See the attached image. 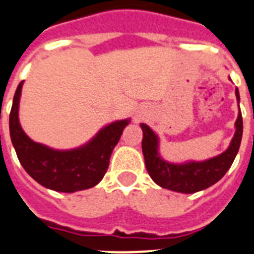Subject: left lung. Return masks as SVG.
<instances>
[{"label": "left lung", "instance_id": "1", "mask_svg": "<svg viewBox=\"0 0 254 254\" xmlns=\"http://www.w3.org/2000/svg\"><path fill=\"white\" fill-rule=\"evenodd\" d=\"M235 94L236 99L239 101L238 88ZM235 135H234L230 146L218 157H214L205 162L172 164L167 163L159 157L157 135L151 131L150 127L141 123L142 133H144L142 153H144L145 166L149 175L154 183L164 189L173 190V191L191 194V192L207 189L224 177L238 154L243 136V118L240 112L235 122Z\"/></svg>", "mask_w": 254, "mask_h": 254}]
</instances>
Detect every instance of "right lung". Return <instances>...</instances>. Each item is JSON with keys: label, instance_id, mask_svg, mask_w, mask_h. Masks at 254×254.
Segmentation results:
<instances>
[{"label": "right lung", "instance_id": "obj_1", "mask_svg": "<svg viewBox=\"0 0 254 254\" xmlns=\"http://www.w3.org/2000/svg\"><path fill=\"white\" fill-rule=\"evenodd\" d=\"M21 86L23 81L16 88L10 112V136L24 170L37 183L55 191L73 192L97 185L109 167L113 149L128 125V119L106 126L82 148L53 150L32 141L21 129L18 118Z\"/></svg>", "mask_w": 254, "mask_h": 254}]
</instances>
